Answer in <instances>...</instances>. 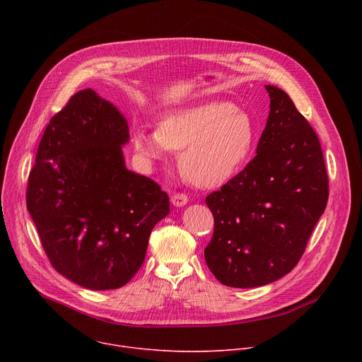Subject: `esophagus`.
<instances>
[{
    "label": "esophagus",
    "instance_id": "obj_1",
    "mask_svg": "<svg viewBox=\"0 0 362 362\" xmlns=\"http://www.w3.org/2000/svg\"><path fill=\"white\" fill-rule=\"evenodd\" d=\"M172 204L176 206V208H182V206H185L187 203V196L183 194V193H175L172 194Z\"/></svg>",
    "mask_w": 362,
    "mask_h": 362
}]
</instances>
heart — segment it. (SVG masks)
Here are the masks:
<instances>
[{
	"instance_id": "b5f03b06",
	"label": "heart",
	"mask_w": 362,
	"mask_h": 362,
	"mask_svg": "<svg viewBox=\"0 0 362 362\" xmlns=\"http://www.w3.org/2000/svg\"><path fill=\"white\" fill-rule=\"evenodd\" d=\"M255 140L250 117L229 101L166 112L156 130L137 126L132 141L146 165L162 162L180 150L179 168L193 186L212 189L228 182L249 156Z\"/></svg>"
}]
</instances>
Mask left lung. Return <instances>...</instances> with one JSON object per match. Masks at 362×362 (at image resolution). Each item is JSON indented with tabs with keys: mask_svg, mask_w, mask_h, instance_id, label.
Masks as SVG:
<instances>
[{
	"mask_svg": "<svg viewBox=\"0 0 362 362\" xmlns=\"http://www.w3.org/2000/svg\"><path fill=\"white\" fill-rule=\"evenodd\" d=\"M265 88L271 112L256 156L206 197L215 230L204 261L232 288L264 286L289 274L328 202L317 133L284 90Z\"/></svg>",
	"mask_w": 362,
	"mask_h": 362,
	"instance_id": "1",
	"label": "left lung"
}]
</instances>
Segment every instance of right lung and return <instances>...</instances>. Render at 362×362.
<instances>
[{
	"mask_svg": "<svg viewBox=\"0 0 362 362\" xmlns=\"http://www.w3.org/2000/svg\"><path fill=\"white\" fill-rule=\"evenodd\" d=\"M129 139L113 103L81 90L49 120L28 177L27 209L51 265L87 289L126 285L169 215L160 186L126 168Z\"/></svg>",
	"mask_w": 362,
	"mask_h": 362,
	"instance_id": "obj_1",
	"label": "right lung"
}]
</instances>
